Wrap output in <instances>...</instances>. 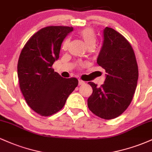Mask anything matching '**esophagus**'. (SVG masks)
Wrapping results in <instances>:
<instances>
[{"label": "esophagus", "instance_id": "1", "mask_svg": "<svg viewBox=\"0 0 152 152\" xmlns=\"http://www.w3.org/2000/svg\"><path fill=\"white\" fill-rule=\"evenodd\" d=\"M84 83H85V81H82V80H81V79L78 80V85H83V84H84Z\"/></svg>", "mask_w": 152, "mask_h": 152}]
</instances>
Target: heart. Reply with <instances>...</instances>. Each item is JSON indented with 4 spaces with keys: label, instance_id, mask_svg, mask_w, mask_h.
I'll list each match as a JSON object with an SVG mask.
<instances>
[{
    "label": "heart",
    "instance_id": "obj_1",
    "mask_svg": "<svg viewBox=\"0 0 152 152\" xmlns=\"http://www.w3.org/2000/svg\"><path fill=\"white\" fill-rule=\"evenodd\" d=\"M78 35L84 41L86 46L88 48H94L96 43V36L94 31L90 28L82 29L78 32ZM69 45V39L66 38L64 40L62 44V48L64 50H66Z\"/></svg>",
    "mask_w": 152,
    "mask_h": 152
}]
</instances>
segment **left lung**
I'll use <instances>...</instances> for the list:
<instances>
[{
  "instance_id": "8db88e82",
  "label": "left lung",
  "mask_w": 152,
  "mask_h": 152,
  "mask_svg": "<svg viewBox=\"0 0 152 152\" xmlns=\"http://www.w3.org/2000/svg\"><path fill=\"white\" fill-rule=\"evenodd\" d=\"M97 64L107 74L101 87L88 82L93 93L88 99V107L99 117L112 119L124 112L133 99L139 77L135 54L121 34L106 27Z\"/></svg>"
}]
</instances>
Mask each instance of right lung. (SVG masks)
<instances>
[{"label":"right lung","instance_id":"right-lung-1","mask_svg":"<svg viewBox=\"0 0 152 152\" xmlns=\"http://www.w3.org/2000/svg\"><path fill=\"white\" fill-rule=\"evenodd\" d=\"M69 26H48L31 36L18 62L19 85L26 103L35 112L48 116L60 111L78 86L76 78H64L52 69L59 58Z\"/></svg>","mask_w":152,"mask_h":152}]
</instances>
